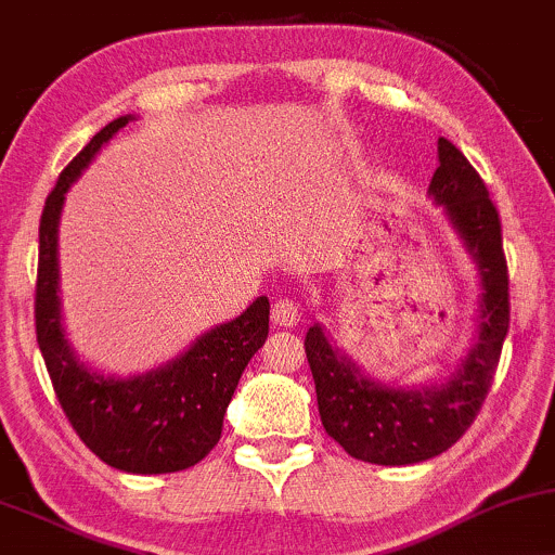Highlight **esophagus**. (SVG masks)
<instances>
[{
	"label": "esophagus",
	"mask_w": 555,
	"mask_h": 555,
	"mask_svg": "<svg viewBox=\"0 0 555 555\" xmlns=\"http://www.w3.org/2000/svg\"><path fill=\"white\" fill-rule=\"evenodd\" d=\"M299 318H302V310H299V305L295 302V299H276L271 307V320L276 325H284V328L297 325Z\"/></svg>",
	"instance_id": "esophagus-1"
}]
</instances>
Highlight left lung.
Returning <instances> with one entry per match:
<instances>
[{
    "label": "left lung",
    "instance_id": "obj_1",
    "mask_svg": "<svg viewBox=\"0 0 555 555\" xmlns=\"http://www.w3.org/2000/svg\"><path fill=\"white\" fill-rule=\"evenodd\" d=\"M439 168L429 193L444 206L483 284L480 331L460 370L439 387L400 390L364 377L312 325L305 336L320 422L351 457L375 465H411L442 455L470 429L489 396L509 331V271L502 222L489 189L455 144L439 139Z\"/></svg>",
    "mask_w": 555,
    "mask_h": 555
}]
</instances>
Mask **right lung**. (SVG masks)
Listing matches in <instances>:
<instances>
[{
  "instance_id": "add662e5",
  "label": "right lung",
  "mask_w": 555,
  "mask_h": 555,
  "mask_svg": "<svg viewBox=\"0 0 555 555\" xmlns=\"http://www.w3.org/2000/svg\"><path fill=\"white\" fill-rule=\"evenodd\" d=\"M129 121L131 116H121L100 129L46 198L38 227L36 336L53 392L79 439L111 468L152 476L191 468L219 442L240 375L269 336V299L258 297L243 315L204 333L183 357L150 375L103 377L77 362L59 315V214L79 172Z\"/></svg>"
}]
</instances>
